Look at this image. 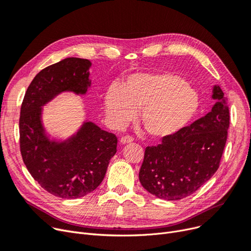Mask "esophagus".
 <instances>
[{
    "mask_svg": "<svg viewBox=\"0 0 251 251\" xmlns=\"http://www.w3.org/2000/svg\"><path fill=\"white\" fill-rule=\"evenodd\" d=\"M119 141H121L122 144H128V143H132L134 141V139L129 136H124L121 138V140Z\"/></svg>",
    "mask_w": 251,
    "mask_h": 251,
    "instance_id": "34e87169",
    "label": "esophagus"
}]
</instances>
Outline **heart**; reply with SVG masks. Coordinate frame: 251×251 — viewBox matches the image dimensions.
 <instances>
[{"label":"heart","mask_w":251,"mask_h":251,"mask_svg":"<svg viewBox=\"0 0 251 251\" xmlns=\"http://www.w3.org/2000/svg\"><path fill=\"white\" fill-rule=\"evenodd\" d=\"M200 107L198 93L175 74H136L121 87H111L104 98L106 116L114 127L132 121L141 109L140 122L154 139L171 138L185 128Z\"/></svg>","instance_id":"1"}]
</instances>
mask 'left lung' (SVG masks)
I'll return each mask as SVG.
<instances>
[{"mask_svg":"<svg viewBox=\"0 0 251 251\" xmlns=\"http://www.w3.org/2000/svg\"><path fill=\"white\" fill-rule=\"evenodd\" d=\"M211 111L180 133L145 149L139 178L149 193L160 199L180 200L193 194L219 169L228 137L229 107L214 86Z\"/></svg>","mask_w":251,"mask_h":251,"instance_id":"left-lung-1","label":"left lung"}]
</instances>
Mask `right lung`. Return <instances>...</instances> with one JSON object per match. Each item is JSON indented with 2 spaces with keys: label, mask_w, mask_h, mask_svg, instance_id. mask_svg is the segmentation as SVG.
<instances>
[{
  "label": "right lung",
  "mask_w": 251,
  "mask_h": 251,
  "mask_svg": "<svg viewBox=\"0 0 251 251\" xmlns=\"http://www.w3.org/2000/svg\"><path fill=\"white\" fill-rule=\"evenodd\" d=\"M87 59L66 58L41 70L23 98L19 118L21 156L31 176L50 194L66 199L96 189L116 153L117 138L86 122L63 142L50 140L42 124V106L65 91L86 94L91 86Z\"/></svg>",
  "instance_id": "1"
}]
</instances>
